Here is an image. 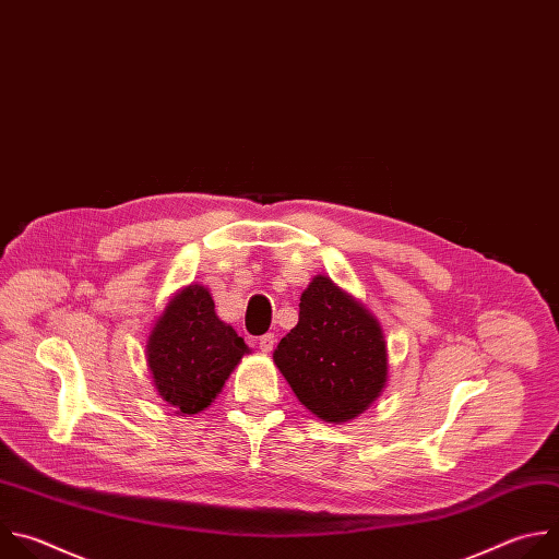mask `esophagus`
Masks as SVG:
<instances>
[{
    "label": "esophagus",
    "mask_w": 559,
    "mask_h": 559,
    "mask_svg": "<svg viewBox=\"0 0 559 559\" xmlns=\"http://www.w3.org/2000/svg\"><path fill=\"white\" fill-rule=\"evenodd\" d=\"M258 344H260V350L264 355H269L273 350V346H275V337H273V334H264V337H260Z\"/></svg>",
    "instance_id": "esophagus-1"
}]
</instances>
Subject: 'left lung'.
<instances>
[{"instance_id":"obj_1","label":"left lung","mask_w":559,"mask_h":559,"mask_svg":"<svg viewBox=\"0 0 559 559\" xmlns=\"http://www.w3.org/2000/svg\"><path fill=\"white\" fill-rule=\"evenodd\" d=\"M273 361L304 407L325 423L364 414L388 381L377 317L330 277L317 275L299 299V321Z\"/></svg>"}]
</instances>
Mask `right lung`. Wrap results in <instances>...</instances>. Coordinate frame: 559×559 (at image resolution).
<instances>
[{"instance_id":"obj_1","label":"right lung","mask_w":559,"mask_h":559,"mask_svg":"<svg viewBox=\"0 0 559 559\" xmlns=\"http://www.w3.org/2000/svg\"><path fill=\"white\" fill-rule=\"evenodd\" d=\"M249 346L219 321L204 286L182 288L163 310L147 340V368L158 396L176 414H198L213 403Z\"/></svg>"}]
</instances>
